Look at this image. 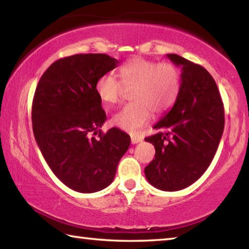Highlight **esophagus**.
<instances>
[{"label": "esophagus", "instance_id": "34e87169", "mask_svg": "<svg viewBox=\"0 0 249 249\" xmlns=\"http://www.w3.org/2000/svg\"><path fill=\"white\" fill-rule=\"evenodd\" d=\"M142 141V138L140 136H135V135H132L130 136V142H132V144H137V142H141Z\"/></svg>", "mask_w": 249, "mask_h": 249}]
</instances>
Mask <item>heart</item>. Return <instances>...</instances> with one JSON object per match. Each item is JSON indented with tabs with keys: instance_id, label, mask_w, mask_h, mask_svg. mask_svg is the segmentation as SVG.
Returning a JSON list of instances; mask_svg holds the SVG:
<instances>
[{
	"instance_id": "b5f03b06",
	"label": "heart",
	"mask_w": 249,
	"mask_h": 249,
	"mask_svg": "<svg viewBox=\"0 0 249 249\" xmlns=\"http://www.w3.org/2000/svg\"><path fill=\"white\" fill-rule=\"evenodd\" d=\"M121 80L113 72L101 75L95 92L105 104H117L125 88H133L132 103L113 116L117 127L137 133L149 123L151 112L160 115L174 107L180 93L181 79L178 68L169 62H156L135 57L120 68Z\"/></svg>"
}]
</instances>
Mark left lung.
<instances>
[{
    "label": "left lung",
    "mask_w": 249,
    "mask_h": 249,
    "mask_svg": "<svg viewBox=\"0 0 249 249\" xmlns=\"http://www.w3.org/2000/svg\"><path fill=\"white\" fill-rule=\"evenodd\" d=\"M167 57L181 66L180 93L154 126L158 132L145 138L156 149L145 175L155 188L178 191L196 182L213 160L224 130V105L208 70L178 54Z\"/></svg>",
    "instance_id": "left-lung-1"
}]
</instances>
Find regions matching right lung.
Instances as JSON below:
<instances>
[{
	"mask_svg": "<svg viewBox=\"0 0 249 249\" xmlns=\"http://www.w3.org/2000/svg\"><path fill=\"white\" fill-rule=\"evenodd\" d=\"M119 61L104 53H79L54 61L41 75L32 107L33 130L54 176L74 191L92 193L112 183L130 137L107 120L95 92L101 75Z\"/></svg>",
	"mask_w": 249,
	"mask_h": 249,
	"instance_id": "right-lung-1",
	"label": "right lung"
}]
</instances>
